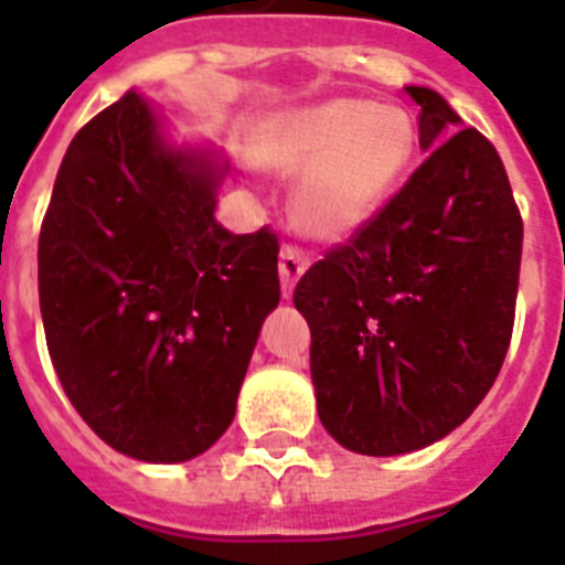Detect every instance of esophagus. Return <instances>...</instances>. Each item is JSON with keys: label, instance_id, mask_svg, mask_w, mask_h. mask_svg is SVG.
I'll return each mask as SVG.
<instances>
[{"label": "esophagus", "instance_id": "34e87169", "mask_svg": "<svg viewBox=\"0 0 565 565\" xmlns=\"http://www.w3.org/2000/svg\"><path fill=\"white\" fill-rule=\"evenodd\" d=\"M308 264H310L308 252H301L299 246L287 243V246L281 248V264H278V273H281L284 296H290L296 281H299L301 275H305V269H308Z\"/></svg>", "mask_w": 565, "mask_h": 565}]
</instances>
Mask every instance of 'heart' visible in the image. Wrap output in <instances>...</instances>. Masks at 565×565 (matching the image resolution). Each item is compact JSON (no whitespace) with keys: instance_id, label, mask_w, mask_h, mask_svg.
Wrapping results in <instances>:
<instances>
[{"instance_id":"b5f03b06","label":"heart","mask_w":565,"mask_h":565,"mask_svg":"<svg viewBox=\"0 0 565 565\" xmlns=\"http://www.w3.org/2000/svg\"><path fill=\"white\" fill-rule=\"evenodd\" d=\"M257 154L292 184V216L322 239L361 231L398 190L413 154L416 128L402 108L363 99H331L284 117Z\"/></svg>"}]
</instances>
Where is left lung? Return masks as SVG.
Wrapping results in <instances>:
<instances>
[{
	"instance_id": "left-lung-1",
	"label": "left lung",
	"mask_w": 565,
	"mask_h": 565,
	"mask_svg": "<svg viewBox=\"0 0 565 565\" xmlns=\"http://www.w3.org/2000/svg\"><path fill=\"white\" fill-rule=\"evenodd\" d=\"M425 158L407 184L296 284L326 430L349 451L407 455L490 393L516 317L522 216L495 146L428 87Z\"/></svg>"
}]
</instances>
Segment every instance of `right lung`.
<instances>
[{
  "mask_svg": "<svg viewBox=\"0 0 565 565\" xmlns=\"http://www.w3.org/2000/svg\"><path fill=\"white\" fill-rule=\"evenodd\" d=\"M225 163L172 149L140 93L66 149L38 243L40 313L61 386L110 448L181 463L225 434L281 299L269 225L216 222Z\"/></svg>",
  "mask_w": 565,
  "mask_h": 565,
  "instance_id": "add662e5",
  "label": "right lung"
}]
</instances>
